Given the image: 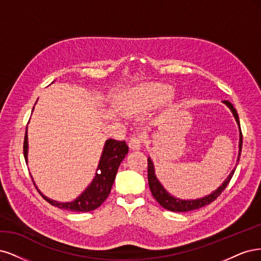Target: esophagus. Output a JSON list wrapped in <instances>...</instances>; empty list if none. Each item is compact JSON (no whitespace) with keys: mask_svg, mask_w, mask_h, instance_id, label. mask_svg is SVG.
<instances>
[{"mask_svg":"<svg viewBox=\"0 0 261 261\" xmlns=\"http://www.w3.org/2000/svg\"><path fill=\"white\" fill-rule=\"evenodd\" d=\"M142 143H143V137L141 134H137V136H133L129 140V147L132 150H139L141 149Z\"/></svg>","mask_w":261,"mask_h":261,"instance_id":"34e87169","label":"esophagus"}]
</instances>
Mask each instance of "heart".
Returning a JSON list of instances; mask_svg holds the SVG:
<instances>
[{
  "instance_id": "obj_1",
  "label": "heart",
  "mask_w": 261,
  "mask_h": 261,
  "mask_svg": "<svg viewBox=\"0 0 261 261\" xmlns=\"http://www.w3.org/2000/svg\"><path fill=\"white\" fill-rule=\"evenodd\" d=\"M171 96L172 90L170 87L161 83H145L124 92L120 104L125 111L139 112L162 105Z\"/></svg>"
}]
</instances>
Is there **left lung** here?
Returning <instances> with one entry per match:
<instances>
[{
    "mask_svg": "<svg viewBox=\"0 0 261 261\" xmlns=\"http://www.w3.org/2000/svg\"><path fill=\"white\" fill-rule=\"evenodd\" d=\"M223 103L231 109V112H232L234 118H235V120H237V122L239 124V128H240V144H239L240 149H239V156H238V164H239L241 152H242V144H243V137H242L239 115H238L237 109L233 107V105L230 102H228V100H223ZM238 164H237V166H238ZM147 165H148L147 166L148 186H149L150 192H152L154 198L158 201L159 205L163 206L165 209L170 210V212H175V213L191 212V210H195V209L204 207L206 205H209L210 203H213V201L223 192V190L226 188V186H228L229 182L232 179L233 174H234L235 169H237V168H234V169L231 171V173L228 175V178H226L224 180V182L222 183V186L218 188L216 191H214L212 194H209V195H207L205 197H201V198L189 200V199L176 198V197L170 195L169 193L165 190V188L162 186V183L159 182L158 179L156 178L154 165H153V162H152V159H150V157H148V159H147Z\"/></svg>",
    "mask_w": 261,
    "mask_h": 261,
    "instance_id": "obj_1",
    "label": "left lung"
}]
</instances>
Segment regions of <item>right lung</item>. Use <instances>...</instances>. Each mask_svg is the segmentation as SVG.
Returning <instances> with one entry per match:
<instances>
[{
	"instance_id": "add662e5",
	"label": "right lung",
	"mask_w": 261,
	"mask_h": 261,
	"mask_svg": "<svg viewBox=\"0 0 261 261\" xmlns=\"http://www.w3.org/2000/svg\"><path fill=\"white\" fill-rule=\"evenodd\" d=\"M128 150L129 147L125 144L124 141H117L113 139L107 140L105 142L103 153L102 156H100L99 164L97 167L98 173H95L93 181L91 182V184L86 189V191L73 201H70V203H60V201L47 198L38 190L35 181L32 179L33 184H35L36 189L42 195V197L53 206H56L64 210H70V212H92V210H94L102 205L104 203V200L108 197L114 184L117 171H118L119 165L122 162V159L125 157V155L128 154ZM23 156L24 159H26V163H28L27 129L26 133H24L23 140Z\"/></svg>"
}]
</instances>
